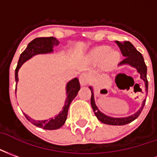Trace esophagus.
<instances>
[{
    "label": "esophagus",
    "instance_id": "34e87169",
    "mask_svg": "<svg viewBox=\"0 0 157 157\" xmlns=\"http://www.w3.org/2000/svg\"><path fill=\"white\" fill-rule=\"evenodd\" d=\"M90 76L87 74H82L79 76V83L82 86H85L89 83Z\"/></svg>",
    "mask_w": 157,
    "mask_h": 157
}]
</instances>
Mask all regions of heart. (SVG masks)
Returning <instances> with one entry per match:
<instances>
[{
    "label": "heart",
    "instance_id": "b5f03b06",
    "mask_svg": "<svg viewBox=\"0 0 157 157\" xmlns=\"http://www.w3.org/2000/svg\"><path fill=\"white\" fill-rule=\"evenodd\" d=\"M90 60L96 63H103L105 67L110 69L117 64L121 55L120 52L115 50H110L108 46L97 47L90 53Z\"/></svg>",
    "mask_w": 157,
    "mask_h": 157
}]
</instances>
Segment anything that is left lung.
Returning a JSON list of instances; mask_svg holds the SVG:
<instances>
[{"label":"left lung","mask_w":157,"mask_h":157,"mask_svg":"<svg viewBox=\"0 0 157 157\" xmlns=\"http://www.w3.org/2000/svg\"><path fill=\"white\" fill-rule=\"evenodd\" d=\"M117 42L120 49H121L122 54L124 57V60L120 63L119 66L129 65L130 67H135L137 70V73L140 74V79H142L144 81V83H145V90H146V94H147V92H148V81H147V78H146L147 67H146V65L145 63V61H144L142 54L139 51H137L136 48L130 42ZM90 89L91 90V100L90 101H91L93 110L94 112V115H96L97 119L104 124H110V125H124V124H129L130 122L135 121L139 116L140 114L142 111L144 106H145V104H146V99H144L142 105H141V107L135 114L130 115V116L121 118L111 117V116H108V115H105L104 113H102L98 109L95 104V101H94V94L93 88L90 86Z\"/></svg>","instance_id":"obj_1"}]
</instances>
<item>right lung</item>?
I'll use <instances>...</instances> for the list:
<instances>
[{"instance_id": "1", "label": "right lung", "mask_w": 157, "mask_h": 157, "mask_svg": "<svg viewBox=\"0 0 157 157\" xmlns=\"http://www.w3.org/2000/svg\"><path fill=\"white\" fill-rule=\"evenodd\" d=\"M58 44H59L58 40L53 36L37 37V38L33 40L27 45V48L25 49L22 53L20 55L17 66L15 70V79H16L17 84L18 82V71L25 62L29 60L35 55L52 53L53 52V48L55 46H58ZM79 90L80 84L78 78H74L69 82H67V85H66L67 98L65 99L63 110L59 112L54 118H50L48 120H44V121H35V120L32 119L30 116L26 115L25 113H24V115L27 119V121H30L32 124L36 126L43 128L44 130H58L64 124L65 121L67 120V110L69 108V105H70L71 102L74 100V98L77 96L78 92L79 91Z\"/></svg>"}]
</instances>
